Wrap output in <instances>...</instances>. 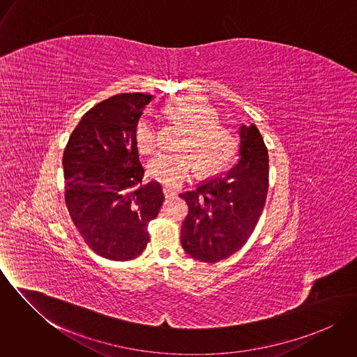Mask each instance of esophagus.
Wrapping results in <instances>:
<instances>
[{"label": "esophagus", "instance_id": "1", "mask_svg": "<svg viewBox=\"0 0 357 357\" xmlns=\"http://www.w3.org/2000/svg\"><path fill=\"white\" fill-rule=\"evenodd\" d=\"M162 192H163L165 198H172V197H174V195H176V192H174V191H172V190H169V188H163V190H162Z\"/></svg>", "mask_w": 357, "mask_h": 357}]
</instances>
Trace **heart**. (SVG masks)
Instances as JSON below:
<instances>
[{"label": "heart", "instance_id": "1", "mask_svg": "<svg viewBox=\"0 0 357 357\" xmlns=\"http://www.w3.org/2000/svg\"><path fill=\"white\" fill-rule=\"evenodd\" d=\"M163 112L184 133L177 143L178 153H159L149 163L151 180L177 188L190 177L194 166L201 177L215 176L229 166L238 151V137L218 121V111L210 102L201 96L178 98L167 102ZM135 143L143 155L158 149V130L146 116L136 123Z\"/></svg>", "mask_w": 357, "mask_h": 357}]
</instances>
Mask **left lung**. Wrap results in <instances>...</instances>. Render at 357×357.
<instances>
[{"mask_svg":"<svg viewBox=\"0 0 357 357\" xmlns=\"http://www.w3.org/2000/svg\"><path fill=\"white\" fill-rule=\"evenodd\" d=\"M239 159L224 176L214 177L180 197L188 204L181 246L201 262H217L242 249L262 213L269 184V159L255 125L241 126Z\"/></svg>","mask_w":357,"mask_h":357,"instance_id":"left-lung-1","label":"left lung"}]
</instances>
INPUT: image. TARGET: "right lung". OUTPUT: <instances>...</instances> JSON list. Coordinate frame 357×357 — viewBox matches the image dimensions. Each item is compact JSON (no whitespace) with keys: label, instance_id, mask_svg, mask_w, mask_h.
I'll return each mask as SVG.
<instances>
[{"label":"right lung","instance_id":"right-lung-1","mask_svg":"<svg viewBox=\"0 0 357 357\" xmlns=\"http://www.w3.org/2000/svg\"><path fill=\"white\" fill-rule=\"evenodd\" d=\"M151 95L121 93L91 108L63 153L64 199L86 245L112 261L142 255L163 204L160 184L139 187L144 169L135 128Z\"/></svg>","mask_w":357,"mask_h":357}]
</instances>
